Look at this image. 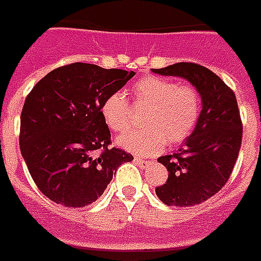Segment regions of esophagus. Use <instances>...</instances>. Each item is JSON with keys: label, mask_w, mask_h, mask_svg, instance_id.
Listing matches in <instances>:
<instances>
[{"label": "esophagus", "mask_w": 261, "mask_h": 261, "mask_svg": "<svg viewBox=\"0 0 261 261\" xmlns=\"http://www.w3.org/2000/svg\"><path fill=\"white\" fill-rule=\"evenodd\" d=\"M134 162H135V164H138L141 168H145V167L149 164V162H146V160H144V159H139V157H135Z\"/></svg>", "instance_id": "1"}]
</instances>
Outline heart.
<instances>
[{"mask_svg": "<svg viewBox=\"0 0 261 261\" xmlns=\"http://www.w3.org/2000/svg\"><path fill=\"white\" fill-rule=\"evenodd\" d=\"M135 109H145L142 124L117 138L123 149L139 154H153L170 144L189 138L201 115V95L196 87L178 85L172 79L145 76L131 87ZM101 115L105 124L115 133L128 130L134 122V111L122 93L104 99Z\"/></svg>", "mask_w": 261, "mask_h": 261, "instance_id": "b5f03b06", "label": "heart"}]
</instances>
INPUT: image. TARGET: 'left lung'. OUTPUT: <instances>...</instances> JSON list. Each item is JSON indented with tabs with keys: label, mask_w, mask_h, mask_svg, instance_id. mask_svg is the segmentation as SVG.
I'll list each match as a JSON object with an SVG mask.
<instances>
[{
	"label": "left lung",
	"mask_w": 261,
	"mask_h": 261,
	"mask_svg": "<svg viewBox=\"0 0 261 261\" xmlns=\"http://www.w3.org/2000/svg\"><path fill=\"white\" fill-rule=\"evenodd\" d=\"M152 71L188 79L202 99L198 123L184 146L157 159L168 170V178L157 186L156 194L167 205L201 204L226 185L241 149L242 122L236 94L216 73L196 63Z\"/></svg>",
	"instance_id": "1"
}]
</instances>
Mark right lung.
I'll use <instances>...</instances> for the list:
<instances>
[{
	"label": "right lung",
	"mask_w": 261,
	"mask_h": 261,
	"mask_svg": "<svg viewBox=\"0 0 261 261\" xmlns=\"http://www.w3.org/2000/svg\"><path fill=\"white\" fill-rule=\"evenodd\" d=\"M133 71L72 63L53 69L30 91L20 116V150L43 196L67 208L94 202L120 164L133 156L109 148L101 115L108 95Z\"/></svg>",
	"instance_id": "right-lung-1"
}]
</instances>
